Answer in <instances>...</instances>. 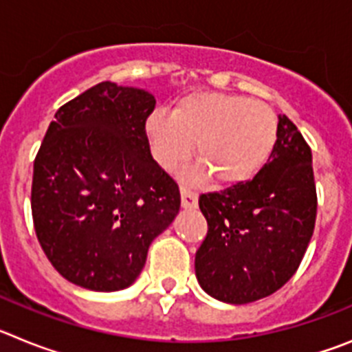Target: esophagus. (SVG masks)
<instances>
[{"label": "esophagus", "mask_w": 352, "mask_h": 352, "mask_svg": "<svg viewBox=\"0 0 352 352\" xmlns=\"http://www.w3.org/2000/svg\"><path fill=\"white\" fill-rule=\"evenodd\" d=\"M182 204L183 208L186 210H192V208H197V201H199V195L197 192L190 190V188H186V186H182Z\"/></svg>", "instance_id": "obj_1"}]
</instances>
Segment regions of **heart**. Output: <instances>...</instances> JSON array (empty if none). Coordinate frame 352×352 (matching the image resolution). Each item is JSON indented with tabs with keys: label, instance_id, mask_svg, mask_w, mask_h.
<instances>
[{
	"label": "heart",
	"instance_id": "obj_1",
	"mask_svg": "<svg viewBox=\"0 0 352 352\" xmlns=\"http://www.w3.org/2000/svg\"><path fill=\"white\" fill-rule=\"evenodd\" d=\"M146 138L158 166L179 167L195 142L199 173L214 183L238 185L252 179L272 157L278 121L268 104L238 95L197 91L185 95L170 114L146 118Z\"/></svg>",
	"mask_w": 352,
	"mask_h": 352
}]
</instances>
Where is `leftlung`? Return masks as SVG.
<instances>
[{
  "label": "left lung",
  "mask_w": 352,
  "mask_h": 352,
  "mask_svg": "<svg viewBox=\"0 0 352 352\" xmlns=\"http://www.w3.org/2000/svg\"><path fill=\"white\" fill-rule=\"evenodd\" d=\"M208 234L195 276L214 300L245 305L266 298L296 273L317 213L312 151L296 125L278 116L268 164L254 179L199 197Z\"/></svg>",
  "instance_id": "1"
}]
</instances>
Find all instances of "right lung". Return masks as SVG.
<instances>
[{
  "label": "right lung",
  "mask_w": 352,
  "mask_h": 352,
  "mask_svg": "<svg viewBox=\"0 0 352 352\" xmlns=\"http://www.w3.org/2000/svg\"><path fill=\"white\" fill-rule=\"evenodd\" d=\"M146 89L96 84L54 114L33 166L31 213L47 259L72 284L120 291L178 214V183L151 157Z\"/></svg>",
  "instance_id": "right-lung-1"
}]
</instances>
